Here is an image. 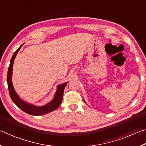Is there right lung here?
<instances>
[{"instance_id":"right-lung-1","label":"right lung","mask_w":146,"mask_h":146,"mask_svg":"<svg viewBox=\"0 0 146 146\" xmlns=\"http://www.w3.org/2000/svg\"><path fill=\"white\" fill-rule=\"evenodd\" d=\"M22 46L23 45H21L19 49H17V50L15 51V53H13V55L11 58L10 64H9L8 68V76H7V82H8V90L11 100H13V102L15 104L17 107L21 109V110H23V111L31 115L39 116L46 114V113H48L51 111H53L56 110V109L59 107V106L60 105L62 100L64 90L66 85H67L68 82L63 84L59 85L58 86L57 91H56V92L55 93V97H54L53 100L51 101V102H49L48 104L44 106L36 107V106H34L33 105L28 104L24 102L23 100H21V98H20L18 97V95H17L15 91L13 88V84H12L11 75L12 70H13V64L14 59L15 58L17 53H18L19 49H21Z\"/></svg>"}]
</instances>
